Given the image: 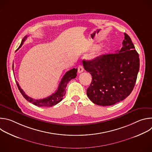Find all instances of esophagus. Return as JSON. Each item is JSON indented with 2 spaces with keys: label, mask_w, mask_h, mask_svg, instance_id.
<instances>
[{
  "label": "esophagus",
  "mask_w": 152,
  "mask_h": 152,
  "mask_svg": "<svg viewBox=\"0 0 152 152\" xmlns=\"http://www.w3.org/2000/svg\"><path fill=\"white\" fill-rule=\"evenodd\" d=\"M77 71H78L79 73H82L83 72V66H82V65H79V66H78Z\"/></svg>",
  "instance_id": "esophagus-1"
}]
</instances>
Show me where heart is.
I'll list each match as a JSON object with an SVG mask.
<instances>
[{
    "label": "heart",
    "mask_w": 152,
    "mask_h": 152,
    "mask_svg": "<svg viewBox=\"0 0 152 152\" xmlns=\"http://www.w3.org/2000/svg\"><path fill=\"white\" fill-rule=\"evenodd\" d=\"M100 52V49H99L97 50L96 52H94L93 53H92V54L90 56V59H94V58H97V57L99 55Z\"/></svg>",
    "instance_id": "obj_1"
}]
</instances>
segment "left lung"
<instances>
[{
  "mask_svg": "<svg viewBox=\"0 0 152 152\" xmlns=\"http://www.w3.org/2000/svg\"><path fill=\"white\" fill-rule=\"evenodd\" d=\"M124 34L123 47L116 53L83 61L85 70L92 76L86 94L96 104H114L125 99L134 88L140 69L139 55L131 38Z\"/></svg>",
  "mask_w": 152,
  "mask_h": 152,
  "instance_id": "8db88e82",
  "label": "left lung"
}]
</instances>
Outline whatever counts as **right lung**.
<instances>
[{
    "label": "right lung",
    "mask_w": 152,
    "mask_h": 152,
    "mask_svg": "<svg viewBox=\"0 0 152 152\" xmlns=\"http://www.w3.org/2000/svg\"><path fill=\"white\" fill-rule=\"evenodd\" d=\"M28 37V36H25L23 38L18 49L19 48H20L21 47V46L23 45V42L26 40V39ZM12 69L14 70V65H12ZM77 71V69H71L70 70L68 71L67 72H66V73L65 74L64 76L62 77V78L59 84L58 90L56 91V92L55 93L52 94L49 97H48L45 98L43 99L37 100V99H32V98L28 96L25 93V92L23 91V90L20 88L19 84L18 83V82H17V81H15V82H16L17 85L18 86V88L20 92L21 93V94L23 95V97L26 100H28L30 103H32V104H35V106H37L39 107H41V106L50 107V106H52L56 104L57 103H58L62 100L63 97L65 96V94H66V86L67 85V83L69 82V81L70 80L75 79L76 77Z\"/></svg>",
    "instance_id": "1"
}]
</instances>
